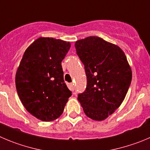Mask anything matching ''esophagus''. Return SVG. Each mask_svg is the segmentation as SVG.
<instances>
[{
	"mask_svg": "<svg viewBox=\"0 0 150 150\" xmlns=\"http://www.w3.org/2000/svg\"><path fill=\"white\" fill-rule=\"evenodd\" d=\"M69 88L71 91H74V84H69Z\"/></svg>",
	"mask_w": 150,
	"mask_h": 150,
	"instance_id": "esophagus-1",
	"label": "esophagus"
}]
</instances>
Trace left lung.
I'll return each instance as SVG.
<instances>
[{"instance_id": "obj_1", "label": "left lung", "mask_w": 150, "mask_h": 150, "mask_svg": "<svg viewBox=\"0 0 150 150\" xmlns=\"http://www.w3.org/2000/svg\"><path fill=\"white\" fill-rule=\"evenodd\" d=\"M75 47L87 76L86 90L78 100L87 116L103 121L123 102L132 70L122 48L99 37L79 40Z\"/></svg>"}]
</instances>
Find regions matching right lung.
<instances>
[{"mask_svg": "<svg viewBox=\"0 0 150 150\" xmlns=\"http://www.w3.org/2000/svg\"><path fill=\"white\" fill-rule=\"evenodd\" d=\"M70 48L69 42L38 38L26 48L17 69L18 96L26 110L42 122L59 118L71 96L62 68Z\"/></svg>", "mask_w": 150, "mask_h": 150, "instance_id": "obj_1", "label": "right lung"}]
</instances>
